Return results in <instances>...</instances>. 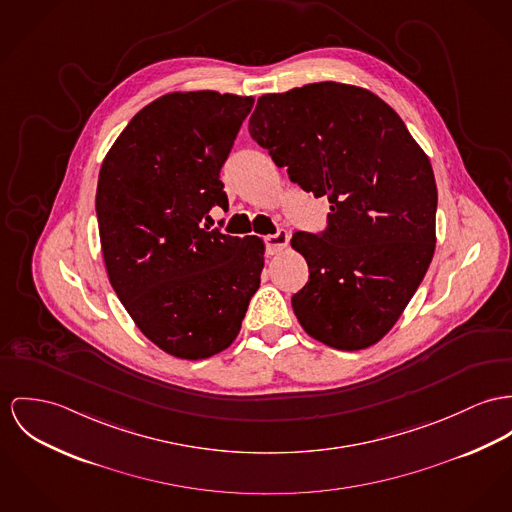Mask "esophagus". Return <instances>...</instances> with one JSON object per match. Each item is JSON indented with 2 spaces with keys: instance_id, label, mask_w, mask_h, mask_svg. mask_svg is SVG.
I'll list each match as a JSON object with an SVG mask.
<instances>
[{
  "instance_id": "34e87169",
  "label": "esophagus",
  "mask_w": 512,
  "mask_h": 512,
  "mask_svg": "<svg viewBox=\"0 0 512 512\" xmlns=\"http://www.w3.org/2000/svg\"><path fill=\"white\" fill-rule=\"evenodd\" d=\"M288 232H284V230H278L276 234L273 236H267V251L271 253V255H276V253H280V251H284L286 247H288Z\"/></svg>"
}]
</instances>
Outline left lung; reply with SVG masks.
<instances>
[{
    "instance_id": "8db88e82",
    "label": "left lung",
    "mask_w": 512,
    "mask_h": 512,
    "mask_svg": "<svg viewBox=\"0 0 512 512\" xmlns=\"http://www.w3.org/2000/svg\"><path fill=\"white\" fill-rule=\"evenodd\" d=\"M249 134L290 181L331 202L325 234L290 239L310 269L292 296L302 329L337 351L376 345L433 261L438 195L427 154L386 101L339 81L261 95Z\"/></svg>"
}]
</instances>
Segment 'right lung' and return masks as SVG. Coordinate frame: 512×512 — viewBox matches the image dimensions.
<instances>
[{
  "instance_id": "obj_1",
  "label": "right lung",
  "mask_w": 512,
  "mask_h": 512,
  "mask_svg": "<svg viewBox=\"0 0 512 512\" xmlns=\"http://www.w3.org/2000/svg\"><path fill=\"white\" fill-rule=\"evenodd\" d=\"M253 103L208 89L165 93L126 124L99 171L111 286L136 327L175 358L226 351L261 284V237L200 226L214 204H228L220 169Z\"/></svg>"
}]
</instances>
